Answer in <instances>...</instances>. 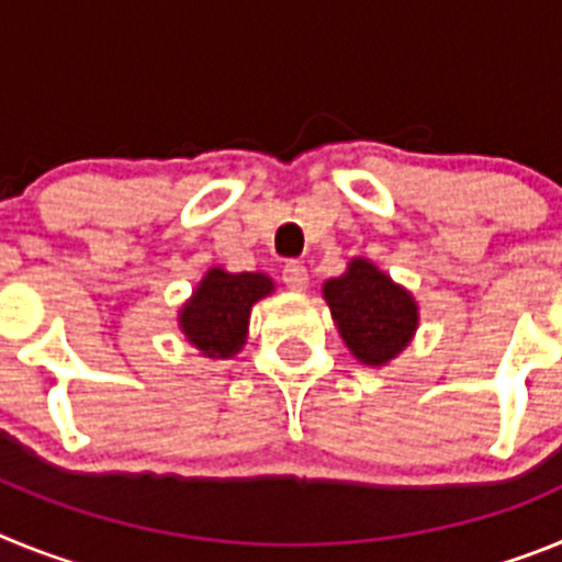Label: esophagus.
Segmentation results:
<instances>
[{
  "label": "esophagus",
  "instance_id": "1",
  "mask_svg": "<svg viewBox=\"0 0 562 562\" xmlns=\"http://www.w3.org/2000/svg\"><path fill=\"white\" fill-rule=\"evenodd\" d=\"M281 278H284V284L290 286L292 292H304L306 286H310V272H306V267L301 265V261H290V265L284 267V272H281Z\"/></svg>",
  "mask_w": 562,
  "mask_h": 562
}]
</instances>
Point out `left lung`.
<instances>
[{
	"mask_svg": "<svg viewBox=\"0 0 562 562\" xmlns=\"http://www.w3.org/2000/svg\"><path fill=\"white\" fill-rule=\"evenodd\" d=\"M342 342L362 366L394 360L419 326V306L408 290L394 284L369 258H351L340 278L324 284Z\"/></svg>",
	"mask_w": 562,
	"mask_h": 562,
	"instance_id": "1",
	"label": "left lung"
}]
</instances>
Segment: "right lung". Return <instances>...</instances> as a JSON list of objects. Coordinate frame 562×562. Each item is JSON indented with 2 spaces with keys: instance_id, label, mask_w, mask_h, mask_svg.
<instances>
[{
  "instance_id": "1",
  "label": "right lung",
  "mask_w": 562,
  "mask_h": 562,
  "mask_svg": "<svg viewBox=\"0 0 562 562\" xmlns=\"http://www.w3.org/2000/svg\"><path fill=\"white\" fill-rule=\"evenodd\" d=\"M272 290L276 284L265 272H225L213 267L180 310L177 321L182 335L205 357L227 360L245 346L252 304Z\"/></svg>"
}]
</instances>
